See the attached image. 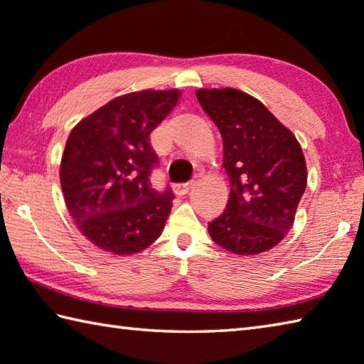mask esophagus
I'll return each instance as SVG.
<instances>
[{
  "label": "esophagus",
  "mask_w": 364,
  "mask_h": 364,
  "mask_svg": "<svg viewBox=\"0 0 364 364\" xmlns=\"http://www.w3.org/2000/svg\"><path fill=\"white\" fill-rule=\"evenodd\" d=\"M193 186H194L193 181H189V183H180V184H175L173 191H175V193H176L178 196H184V194L189 193V189L193 188Z\"/></svg>",
  "instance_id": "obj_1"
}]
</instances>
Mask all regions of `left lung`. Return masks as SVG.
Returning <instances> with one entry per match:
<instances>
[{"mask_svg": "<svg viewBox=\"0 0 364 364\" xmlns=\"http://www.w3.org/2000/svg\"><path fill=\"white\" fill-rule=\"evenodd\" d=\"M197 100L223 136L230 194L208 223L215 243L235 255H259L293 228L307 186L299 141L264 105L237 89H199Z\"/></svg>", "mask_w": 364, "mask_h": 364, "instance_id": "left-lung-1", "label": "left lung"}]
</instances>
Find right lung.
Returning <instances> with one entry per match:
<instances>
[{"label": "right lung", "instance_id": "1", "mask_svg": "<svg viewBox=\"0 0 364 364\" xmlns=\"http://www.w3.org/2000/svg\"><path fill=\"white\" fill-rule=\"evenodd\" d=\"M180 94L148 89L116 97L71 130L60 184L71 218L95 247L129 256L162 234L173 193L151 186L159 157L149 135Z\"/></svg>", "mask_w": 364, "mask_h": 364}]
</instances>
